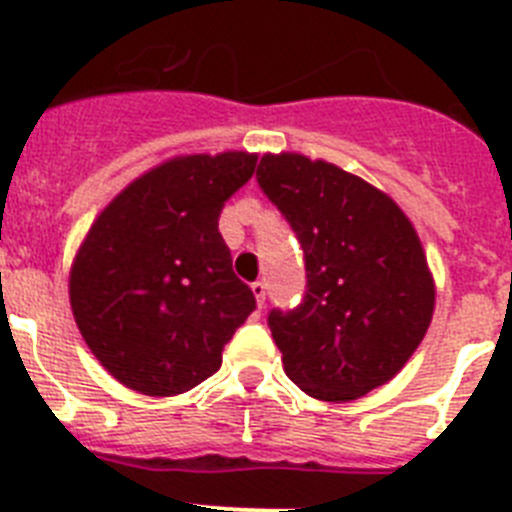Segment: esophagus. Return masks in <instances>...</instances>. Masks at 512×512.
<instances>
[{
  "label": "esophagus",
  "instance_id": "obj_1",
  "mask_svg": "<svg viewBox=\"0 0 512 512\" xmlns=\"http://www.w3.org/2000/svg\"><path fill=\"white\" fill-rule=\"evenodd\" d=\"M251 292H253V297H256V302H259V307H264V302H266V282H264V279H256V282L251 284Z\"/></svg>",
  "mask_w": 512,
  "mask_h": 512
}]
</instances>
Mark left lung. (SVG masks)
Segmentation results:
<instances>
[{
    "mask_svg": "<svg viewBox=\"0 0 512 512\" xmlns=\"http://www.w3.org/2000/svg\"><path fill=\"white\" fill-rule=\"evenodd\" d=\"M256 182L305 253V297L266 318L287 377L325 402L390 382L423 341L436 300L405 212L359 176L300 153L264 156Z\"/></svg>",
    "mask_w": 512,
    "mask_h": 512,
    "instance_id": "obj_1",
    "label": "left lung"
}]
</instances>
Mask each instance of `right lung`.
<instances>
[{"label":"right lung","instance_id":"add662e5","mask_svg":"<svg viewBox=\"0 0 512 512\" xmlns=\"http://www.w3.org/2000/svg\"><path fill=\"white\" fill-rule=\"evenodd\" d=\"M253 153L182 156L122 189L71 269L76 325L117 382L151 397L192 390L256 310L217 230L253 176Z\"/></svg>","mask_w":512,"mask_h":512}]
</instances>
